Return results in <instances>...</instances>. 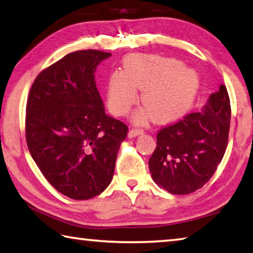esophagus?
I'll return each instance as SVG.
<instances>
[{
  "label": "esophagus",
  "mask_w": 253,
  "mask_h": 253,
  "mask_svg": "<svg viewBox=\"0 0 253 253\" xmlns=\"http://www.w3.org/2000/svg\"><path fill=\"white\" fill-rule=\"evenodd\" d=\"M143 132H144V130L139 129V128H131V129H129V131H128V136H129L130 138H132V137L142 135Z\"/></svg>",
  "instance_id": "34e87169"
}]
</instances>
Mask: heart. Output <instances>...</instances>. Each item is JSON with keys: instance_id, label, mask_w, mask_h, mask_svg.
Returning <instances> with one entry per match:
<instances>
[{"instance_id": "obj_1", "label": "heart", "mask_w": 253, "mask_h": 253, "mask_svg": "<svg viewBox=\"0 0 253 253\" xmlns=\"http://www.w3.org/2000/svg\"><path fill=\"white\" fill-rule=\"evenodd\" d=\"M199 76L177 59L132 54L124 61V71H115L107 84V104L116 116L126 115L142 92L148 109L134 115L136 123L151 117L160 123L172 122L185 114L198 92Z\"/></svg>"}]
</instances>
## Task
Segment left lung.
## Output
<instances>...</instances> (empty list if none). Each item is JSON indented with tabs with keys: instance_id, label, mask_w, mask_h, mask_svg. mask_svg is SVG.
Returning a JSON list of instances; mask_svg holds the SVG:
<instances>
[{
	"instance_id": "left-lung-1",
	"label": "left lung",
	"mask_w": 253,
	"mask_h": 253,
	"mask_svg": "<svg viewBox=\"0 0 253 253\" xmlns=\"http://www.w3.org/2000/svg\"><path fill=\"white\" fill-rule=\"evenodd\" d=\"M231 106L221 84L201 113H192L157 132L148 161L152 177L170 194L193 193L210 181L228 146Z\"/></svg>"
}]
</instances>
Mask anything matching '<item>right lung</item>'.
<instances>
[{"mask_svg":"<svg viewBox=\"0 0 253 253\" xmlns=\"http://www.w3.org/2000/svg\"><path fill=\"white\" fill-rule=\"evenodd\" d=\"M111 53L80 50L41 71L27 102L25 138L41 173L74 200L99 195L113 179L128 127L105 113L97 66Z\"/></svg>","mask_w":253,"mask_h":253,"instance_id":"right-lung-1","label":"right lung"}]
</instances>
